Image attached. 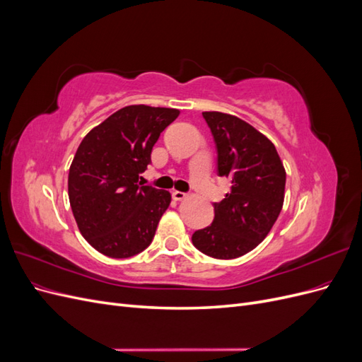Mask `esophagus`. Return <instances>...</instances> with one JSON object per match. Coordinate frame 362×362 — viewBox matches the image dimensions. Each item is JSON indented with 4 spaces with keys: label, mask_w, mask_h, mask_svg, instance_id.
Here are the masks:
<instances>
[{
    "label": "esophagus",
    "mask_w": 362,
    "mask_h": 362,
    "mask_svg": "<svg viewBox=\"0 0 362 362\" xmlns=\"http://www.w3.org/2000/svg\"><path fill=\"white\" fill-rule=\"evenodd\" d=\"M172 198H173L175 201H184L185 198H187V193L180 192V190H173V192H172Z\"/></svg>",
    "instance_id": "34e87169"
}]
</instances>
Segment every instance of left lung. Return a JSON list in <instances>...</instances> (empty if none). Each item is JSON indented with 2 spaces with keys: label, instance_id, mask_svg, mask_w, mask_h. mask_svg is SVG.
<instances>
[{
  "label": "left lung",
  "instance_id": "8db88e82",
  "mask_svg": "<svg viewBox=\"0 0 362 362\" xmlns=\"http://www.w3.org/2000/svg\"><path fill=\"white\" fill-rule=\"evenodd\" d=\"M217 146L221 177L231 192L214 204V221L192 235L202 254L238 258L267 237L282 210L286 169L272 141L243 119L221 112L202 113Z\"/></svg>",
  "mask_w": 362,
  "mask_h": 362
}]
</instances>
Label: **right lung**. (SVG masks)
<instances>
[{"instance_id":"add662e5","label":"right lung","mask_w":362,"mask_h":362,"mask_svg":"<svg viewBox=\"0 0 362 362\" xmlns=\"http://www.w3.org/2000/svg\"><path fill=\"white\" fill-rule=\"evenodd\" d=\"M178 116L177 108L127 105L81 140L69 168V202L81 235L103 255L134 257L154 238L172 196L141 185L139 173Z\"/></svg>"}]
</instances>
